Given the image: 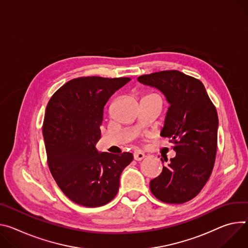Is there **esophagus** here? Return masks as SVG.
Masks as SVG:
<instances>
[{"label":"esophagus","mask_w":248,"mask_h":248,"mask_svg":"<svg viewBox=\"0 0 248 248\" xmlns=\"http://www.w3.org/2000/svg\"><path fill=\"white\" fill-rule=\"evenodd\" d=\"M144 157H145V154L142 151H140V150H138V151H136V152L133 153V158H134V160H137V161L142 160Z\"/></svg>","instance_id":"obj_1"}]
</instances>
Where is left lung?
<instances>
[{"label":"left lung","mask_w":248,"mask_h":248,"mask_svg":"<svg viewBox=\"0 0 248 248\" xmlns=\"http://www.w3.org/2000/svg\"><path fill=\"white\" fill-rule=\"evenodd\" d=\"M138 81L159 90L169 103L160 136L170 138L176 151L161 174L150 181V191L164 202L182 204L201 192L212 174L218 128L217 109L202 83L180 71L156 72Z\"/></svg>","instance_id":"obj_1"}]
</instances>
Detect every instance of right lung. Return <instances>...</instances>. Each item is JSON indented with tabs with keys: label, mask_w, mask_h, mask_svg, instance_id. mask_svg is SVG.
Returning <instances> with one entry per match:
<instances>
[{
	"label": "right lung",
	"mask_w": 248,
	"mask_h": 248,
	"mask_svg": "<svg viewBox=\"0 0 248 248\" xmlns=\"http://www.w3.org/2000/svg\"><path fill=\"white\" fill-rule=\"evenodd\" d=\"M130 78L81 77L67 82L51 97L43 122L49 170L62 192L76 204L95 208L119 191L130 152H100V125L108 99Z\"/></svg>",
	"instance_id": "obj_1"
}]
</instances>
